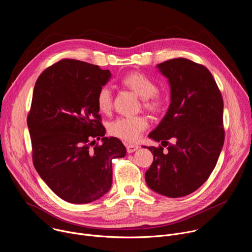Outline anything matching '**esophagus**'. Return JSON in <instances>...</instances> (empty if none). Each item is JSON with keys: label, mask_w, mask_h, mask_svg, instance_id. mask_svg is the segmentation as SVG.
<instances>
[{"label": "esophagus", "mask_w": 252, "mask_h": 252, "mask_svg": "<svg viewBox=\"0 0 252 252\" xmlns=\"http://www.w3.org/2000/svg\"><path fill=\"white\" fill-rule=\"evenodd\" d=\"M126 152L129 154L135 152L138 149L137 146H133V145H126Z\"/></svg>", "instance_id": "1"}]
</instances>
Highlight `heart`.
<instances>
[{
  "label": "heart",
  "mask_w": 252,
  "mask_h": 252,
  "mask_svg": "<svg viewBox=\"0 0 252 252\" xmlns=\"http://www.w3.org/2000/svg\"><path fill=\"white\" fill-rule=\"evenodd\" d=\"M124 87L142 98V107L152 114H159L165 106L166 96L158 91L157 84L141 71H130L122 79ZM98 110L109 114L113 109V92L110 88H101L96 95ZM149 126L146 117L120 118L110 125L112 135L127 142H135Z\"/></svg>",
  "instance_id": "obj_1"
}]
</instances>
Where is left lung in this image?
Returning <instances> with one entry per match:
<instances>
[{
	"label": "left lung",
	"instance_id": "obj_1",
	"mask_svg": "<svg viewBox=\"0 0 252 252\" xmlns=\"http://www.w3.org/2000/svg\"><path fill=\"white\" fill-rule=\"evenodd\" d=\"M158 67L170 84L171 102L149 136L168 147L166 153L161 146L148 148L154 161L146 182L159 194L182 197L199 189L217 165L224 142L223 99L203 64L176 58Z\"/></svg>",
	"mask_w": 252,
	"mask_h": 252
}]
</instances>
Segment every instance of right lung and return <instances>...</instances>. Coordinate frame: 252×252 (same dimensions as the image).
I'll use <instances>...</instances> for the list:
<instances>
[{
    "instance_id": "add662e5",
    "label": "right lung",
    "mask_w": 252,
    "mask_h": 252,
    "mask_svg": "<svg viewBox=\"0 0 252 252\" xmlns=\"http://www.w3.org/2000/svg\"><path fill=\"white\" fill-rule=\"evenodd\" d=\"M110 78L109 69L63 59L47 67L33 88L27 118L32 163L48 187L70 203H89L109 191L112 159L126 153L119 138L103 136L96 95Z\"/></svg>"
}]
</instances>
